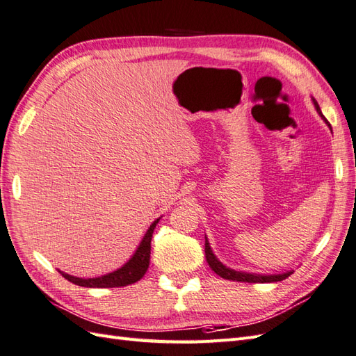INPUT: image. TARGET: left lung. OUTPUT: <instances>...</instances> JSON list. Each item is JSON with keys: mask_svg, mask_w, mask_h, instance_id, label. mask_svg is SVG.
Instances as JSON below:
<instances>
[{"mask_svg": "<svg viewBox=\"0 0 356 356\" xmlns=\"http://www.w3.org/2000/svg\"><path fill=\"white\" fill-rule=\"evenodd\" d=\"M314 106L318 111V115H322V110H320L318 104L316 99H313ZM323 116V115H322ZM326 124L331 127V124L327 122ZM205 258H207V263L210 264V267L214 270V273H218L220 278L223 280H229V281H238V282H278L282 281L285 278H289V276L293 272H287V273H282V275H252V273H243V272H236L232 270V268H228L227 266H223L218 258L214 257L213 250L210 248V243H208V240L205 238Z\"/></svg>", "mask_w": 356, "mask_h": 356, "instance_id": "1", "label": "left lung"}]
</instances>
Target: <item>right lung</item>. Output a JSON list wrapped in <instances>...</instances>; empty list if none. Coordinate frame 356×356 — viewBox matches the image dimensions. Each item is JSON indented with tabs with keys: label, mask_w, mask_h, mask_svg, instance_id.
Here are the masks:
<instances>
[{
	"label": "right lung",
	"mask_w": 356,
	"mask_h": 356,
	"mask_svg": "<svg viewBox=\"0 0 356 356\" xmlns=\"http://www.w3.org/2000/svg\"><path fill=\"white\" fill-rule=\"evenodd\" d=\"M157 223H159V219L151 225L148 231H146L142 243H140V246L137 248L133 258L129 259V261L124 267L118 268L116 272L99 276V278H89V280L75 278V276H71V275L63 273V272H60V273H62L65 280L71 281L75 285H80V287H92V289L125 287V285L140 281L143 278V275L146 273V270H148V267H149L151 238H152V232H154L155 225H157Z\"/></svg>",
	"instance_id": "obj_1"
}]
</instances>
